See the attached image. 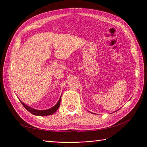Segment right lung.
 <instances>
[{"label": "right lung", "mask_w": 147, "mask_h": 147, "mask_svg": "<svg viewBox=\"0 0 147 147\" xmlns=\"http://www.w3.org/2000/svg\"><path fill=\"white\" fill-rule=\"evenodd\" d=\"M61 99V96L60 97L58 102H57V104L55 106H53V107H51V109H49L47 110H37V109H33L32 107H30L25 104L24 103H23V102H22L20 99H19V100H20L22 105L24 107V108L32 114H33L34 115H37V116H48V115H51L54 113H55L56 111H57V109H59V106H60Z\"/></svg>", "instance_id": "right-lung-1"}]
</instances>
